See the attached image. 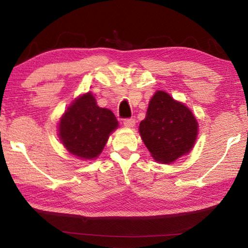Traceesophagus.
<instances>
[{
	"label": "esophagus",
	"instance_id": "obj_1",
	"mask_svg": "<svg viewBox=\"0 0 248 248\" xmlns=\"http://www.w3.org/2000/svg\"><path fill=\"white\" fill-rule=\"evenodd\" d=\"M136 124V119L134 118H127L124 120V125L125 128H133Z\"/></svg>",
	"mask_w": 248,
	"mask_h": 248
}]
</instances>
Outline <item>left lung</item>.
Masks as SVG:
<instances>
[{"instance_id":"obj_1","label":"left lung","mask_w":248,"mask_h":248,"mask_svg":"<svg viewBox=\"0 0 248 248\" xmlns=\"http://www.w3.org/2000/svg\"><path fill=\"white\" fill-rule=\"evenodd\" d=\"M139 132L155 161L170 164L190 152L198 134V123L189 108L157 91L150 100Z\"/></svg>"}]
</instances>
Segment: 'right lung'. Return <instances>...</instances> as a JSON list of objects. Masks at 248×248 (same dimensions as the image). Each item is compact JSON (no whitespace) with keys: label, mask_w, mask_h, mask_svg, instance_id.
Returning <instances> with one entry per match:
<instances>
[{"label":"right lung","mask_w":248,"mask_h":248,"mask_svg":"<svg viewBox=\"0 0 248 248\" xmlns=\"http://www.w3.org/2000/svg\"><path fill=\"white\" fill-rule=\"evenodd\" d=\"M118 121L111 110L100 108L92 93L79 96L70 105L59 123V137L71 154L93 159L102 153Z\"/></svg>","instance_id":"add662e5"}]
</instances>
